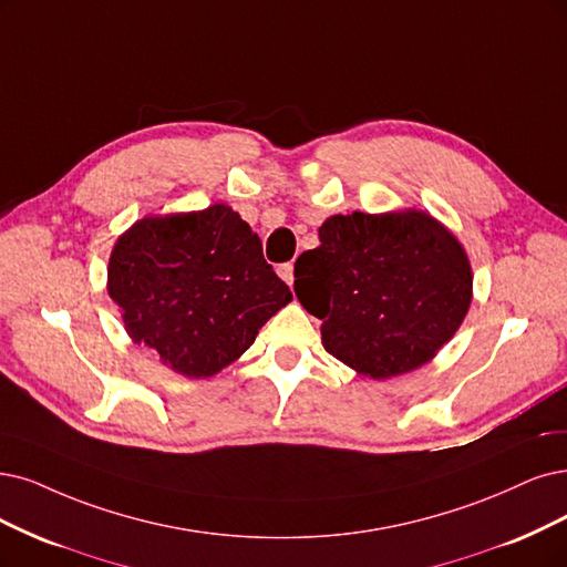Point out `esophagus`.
Wrapping results in <instances>:
<instances>
[{
    "label": "esophagus",
    "instance_id": "esophagus-1",
    "mask_svg": "<svg viewBox=\"0 0 567 567\" xmlns=\"http://www.w3.org/2000/svg\"><path fill=\"white\" fill-rule=\"evenodd\" d=\"M278 276L287 282V285H295V264H282L278 268Z\"/></svg>",
    "mask_w": 567,
    "mask_h": 567
}]
</instances>
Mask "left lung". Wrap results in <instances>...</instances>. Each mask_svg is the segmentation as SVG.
<instances>
[{"label":"left lung","instance_id":"1","mask_svg":"<svg viewBox=\"0 0 567 567\" xmlns=\"http://www.w3.org/2000/svg\"><path fill=\"white\" fill-rule=\"evenodd\" d=\"M320 245L295 264L301 306L322 320V346L373 381L436 358L472 303V264L425 209L327 217Z\"/></svg>","mask_w":567,"mask_h":567}]
</instances>
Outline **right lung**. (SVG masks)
Here are the masks:
<instances>
[{
    "mask_svg": "<svg viewBox=\"0 0 567 567\" xmlns=\"http://www.w3.org/2000/svg\"><path fill=\"white\" fill-rule=\"evenodd\" d=\"M107 291L125 333L186 379H209L291 301L234 207L137 219L112 247Z\"/></svg>",
    "mask_w": 567,
    "mask_h": 567,
    "instance_id": "1",
    "label": "right lung"
}]
</instances>
